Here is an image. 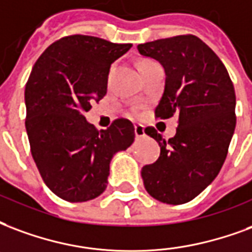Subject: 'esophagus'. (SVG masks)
<instances>
[{"instance_id": "34e87169", "label": "esophagus", "mask_w": 252, "mask_h": 252, "mask_svg": "<svg viewBox=\"0 0 252 252\" xmlns=\"http://www.w3.org/2000/svg\"><path fill=\"white\" fill-rule=\"evenodd\" d=\"M135 135L137 139H140V137H144L145 136L144 126H141V124H136L135 126Z\"/></svg>"}]
</instances>
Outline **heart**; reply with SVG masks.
Instances as JSON below:
<instances>
[{
	"label": "heart",
	"instance_id": "heart-1",
	"mask_svg": "<svg viewBox=\"0 0 252 252\" xmlns=\"http://www.w3.org/2000/svg\"><path fill=\"white\" fill-rule=\"evenodd\" d=\"M147 63H150V61H143V63H141L140 65H143V64H147Z\"/></svg>",
	"mask_w": 252,
	"mask_h": 252
}]
</instances>
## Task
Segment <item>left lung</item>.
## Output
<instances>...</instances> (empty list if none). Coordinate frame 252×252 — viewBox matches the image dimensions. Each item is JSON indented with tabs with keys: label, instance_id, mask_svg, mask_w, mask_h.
Listing matches in <instances>:
<instances>
[{
	"label": "left lung",
	"instance_id": "8db88e82",
	"mask_svg": "<svg viewBox=\"0 0 252 252\" xmlns=\"http://www.w3.org/2000/svg\"><path fill=\"white\" fill-rule=\"evenodd\" d=\"M165 70V88L155 109L158 119L178 117L176 135L165 140L154 126L144 131L160 145V156L144 165L147 192L167 204L196 197L218 176L235 131V89L224 64L192 34L137 45Z\"/></svg>",
	"mask_w": 252,
	"mask_h": 252
}]
</instances>
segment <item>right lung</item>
Segmentation results:
<instances>
[{
	"label": "right lung",
	"instance_id": "1",
	"mask_svg": "<svg viewBox=\"0 0 252 252\" xmlns=\"http://www.w3.org/2000/svg\"><path fill=\"white\" fill-rule=\"evenodd\" d=\"M132 44L72 34L45 49L25 87L28 139L44 183L70 203L92 200L108 184L113 155L135 140V128L116 119L98 132L85 120L92 101L107 94L112 63Z\"/></svg>",
	"mask_w": 252,
	"mask_h": 252
}]
</instances>
